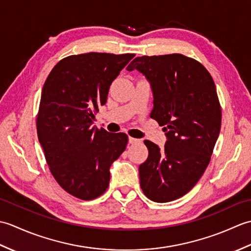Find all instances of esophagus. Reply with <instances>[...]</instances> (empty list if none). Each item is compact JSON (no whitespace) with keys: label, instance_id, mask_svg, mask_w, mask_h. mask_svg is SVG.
I'll return each mask as SVG.
<instances>
[{"label":"esophagus","instance_id":"esophagus-1","mask_svg":"<svg viewBox=\"0 0 251 251\" xmlns=\"http://www.w3.org/2000/svg\"><path fill=\"white\" fill-rule=\"evenodd\" d=\"M128 142L130 143V145H137V143H141L142 141L140 139H136V138H132V137H129L128 139Z\"/></svg>","mask_w":251,"mask_h":251}]
</instances>
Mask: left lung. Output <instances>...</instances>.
<instances>
[{
	"mask_svg": "<svg viewBox=\"0 0 251 251\" xmlns=\"http://www.w3.org/2000/svg\"><path fill=\"white\" fill-rule=\"evenodd\" d=\"M126 69H137L150 81V116L167 136L163 150L145 140L149 155L139 166L140 186L153 201H175L205 173L219 136L221 105L215 82L201 62L181 54L137 57Z\"/></svg>",
	"mask_w": 251,
	"mask_h": 251,
	"instance_id": "8db88e82",
	"label": "left lung"
}]
</instances>
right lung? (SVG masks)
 <instances>
[{"mask_svg":"<svg viewBox=\"0 0 251 251\" xmlns=\"http://www.w3.org/2000/svg\"><path fill=\"white\" fill-rule=\"evenodd\" d=\"M135 54L87 52L63 58L42 90L36 131L52 177L67 193L83 201L108 189L110 166L125 151L128 136L95 128L99 105L112 82Z\"/></svg>","mask_w":251,"mask_h":251,"instance_id":"1","label":"right lung"}]
</instances>
